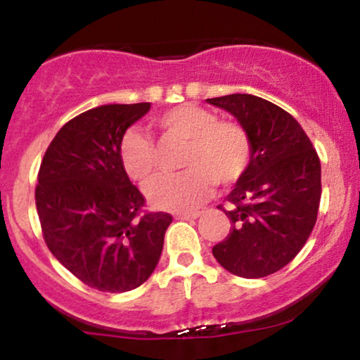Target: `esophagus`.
Returning <instances> with one entry per match:
<instances>
[{"label": "esophagus", "instance_id": "34e87169", "mask_svg": "<svg viewBox=\"0 0 360 360\" xmlns=\"http://www.w3.org/2000/svg\"><path fill=\"white\" fill-rule=\"evenodd\" d=\"M200 212H193V213H177L176 218L177 220H196L200 218Z\"/></svg>", "mask_w": 360, "mask_h": 360}]
</instances>
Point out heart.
I'll use <instances>...</instances> for the list:
<instances>
[{"mask_svg": "<svg viewBox=\"0 0 360 360\" xmlns=\"http://www.w3.org/2000/svg\"><path fill=\"white\" fill-rule=\"evenodd\" d=\"M162 143H181L179 174L157 176L146 186L152 206L189 212L212 196L214 183L229 188L249 169L252 142L245 128L218 120L213 111L179 105L152 120ZM120 162L131 181L143 183L155 169V147L146 135L128 130L120 140Z\"/></svg>", "mask_w": 360, "mask_h": 360, "instance_id": "b5f03b06", "label": "heart"}]
</instances>
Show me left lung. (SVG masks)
Instances as JSON below:
<instances>
[{
    "label": "left lung",
    "instance_id": "obj_1",
    "mask_svg": "<svg viewBox=\"0 0 360 360\" xmlns=\"http://www.w3.org/2000/svg\"><path fill=\"white\" fill-rule=\"evenodd\" d=\"M240 122L252 142L249 169L225 198L230 233L213 247L235 276L266 278L298 255L316 223L321 166L311 140L288 111L252 94L206 100Z\"/></svg>",
    "mask_w": 360,
    "mask_h": 360
}]
</instances>
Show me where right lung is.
I'll return each instance as SVG.
<instances>
[{
  "mask_svg": "<svg viewBox=\"0 0 360 360\" xmlns=\"http://www.w3.org/2000/svg\"><path fill=\"white\" fill-rule=\"evenodd\" d=\"M150 103L103 105L69 120L40 164L35 205L44 240L89 288L125 292L150 278L172 217L146 212L120 162V140Z\"/></svg>",
  "mask_w": 360,
  "mask_h": 360,
  "instance_id": "obj_1",
  "label": "right lung"
}]
</instances>
